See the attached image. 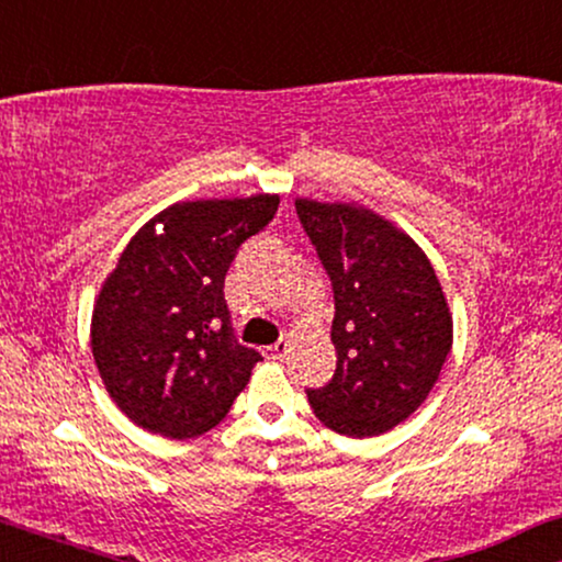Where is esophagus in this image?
I'll return each instance as SVG.
<instances>
[{"mask_svg": "<svg viewBox=\"0 0 562 562\" xmlns=\"http://www.w3.org/2000/svg\"><path fill=\"white\" fill-rule=\"evenodd\" d=\"M286 352H289V340H279V342L268 345V348L263 350V356L271 358V360H283Z\"/></svg>", "mask_w": 562, "mask_h": 562, "instance_id": "obj_1", "label": "esophagus"}]
</instances>
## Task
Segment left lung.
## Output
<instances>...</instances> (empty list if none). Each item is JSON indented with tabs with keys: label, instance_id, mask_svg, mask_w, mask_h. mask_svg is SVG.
Masks as SVG:
<instances>
[{
	"label": "left lung",
	"instance_id": "1",
	"mask_svg": "<svg viewBox=\"0 0 562 562\" xmlns=\"http://www.w3.org/2000/svg\"><path fill=\"white\" fill-rule=\"evenodd\" d=\"M296 214L333 281V381L310 389L322 425L383 435L419 409L452 348V314L425 250L358 204L296 199Z\"/></svg>",
	"mask_w": 562,
	"mask_h": 562
}]
</instances>
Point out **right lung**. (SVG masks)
Listing matches in <instances>:
<instances>
[{
  "mask_svg": "<svg viewBox=\"0 0 562 562\" xmlns=\"http://www.w3.org/2000/svg\"><path fill=\"white\" fill-rule=\"evenodd\" d=\"M279 210L276 194L179 202L137 229L91 314V352L112 402L153 435L217 427L260 352L235 340L225 276Z\"/></svg>",
  "mask_w": 562,
  "mask_h": 562,
  "instance_id": "obj_1",
  "label": "right lung"
}]
</instances>
